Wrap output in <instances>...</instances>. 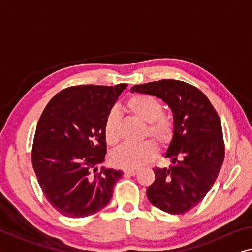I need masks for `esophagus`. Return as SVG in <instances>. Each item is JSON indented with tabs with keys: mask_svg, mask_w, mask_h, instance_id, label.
<instances>
[{
	"mask_svg": "<svg viewBox=\"0 0 252 252\" xmlns=\"http://www.w3.org/2000/svg\"><path fill=\"white\" fill-rule=\"evenodd\" d=\"M125 174L129 175V176H134V175L138 174L137 169H125Z\"/></svg>",
	"mask_w": 252,
	"mask_h": 252,
	"instance_id": "1",
	"label": "esophagus"
}]
</instances>
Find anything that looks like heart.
Returning <instances> with one entry per match:
<instances>
[{"label":"heart","instance_id":"heart-1","mask_svg":"<svg viewBox=\"0 0 252 252\" xmlns=\"http://www.w3.org/2000/svg\"><path fill=\"white\" fill-rule=\"evenodd\" d=\"M125 109L133 117L148 123L146 135H150L161 145L173 138L174 123L162 114L163 106L159 99L147 94H134L127 98ZM104 137L107 145L115 146L120 141V119L115 111H111L104 122ZM157 155V146L151 140L140 143H125L112 151L111 161L117 167L126 169L139 168Z\"/></svg>","mask_w":252,"mask_h":252}]
</instances>
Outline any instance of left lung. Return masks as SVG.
Wrapping results in <instances>:
<instances>
[{
    "label": "left lung",
    "mask_w": 252,
    "mask_h": 252,
    "mask_svg": "<svg viewBox=\"0 0 252 252\" xmlns=\"http://www.w3.org/2000/svg\"><path fill=\"white\" fill-rule=\"evenodd\" d=\"M131 92L161 98L173 112V139L165 155L173 165L154 169L155 182L146 193L163 212L184 214L212 189L224 160L219 115L204 93L176 79L134 85Z\"/></svg>",
    "instance_id": "1"
}]
</instances>
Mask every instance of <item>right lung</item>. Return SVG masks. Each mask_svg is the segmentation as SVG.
<instances>
[{"label":"right lung","mask_w":252,"mask_h":252,"mask_svg":"<svg viewBox=\"0 0 252 252\" xmlns=\"http://www.w3.org/2000/svg\"><path fill=\"white\" fill-rule=\"evenodd\" d=\"M126 84L81 85L63 90L40 117L32 167L47 201L68 218H85L105 207L122 170L97 166L105 159L104 122Z\"/></svg>","instance_id":"obj_1"}]
</instances>
